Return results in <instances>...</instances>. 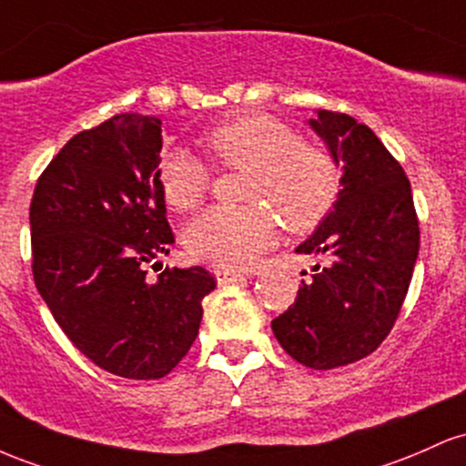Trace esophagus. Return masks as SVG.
<instances>
[{
  "instance_id": "34e87169",
  "label": "esophagus",
  "mask_w": 466,
  "mask_h": 466,
  "mask_svg": "<svg viewBox=\"0 0 466 466\" xmlns=\"http://www.w3.org/2000/svg\"><path fill=\"white\" fill-rule=\"evenodd\" d=\"M213 275H216V279H218V284H219V286H227V284H233V281L244 279V275L239 273V270H233V268H222V266H219V268L213 270Z\"/></svg>"
}]
</instances>
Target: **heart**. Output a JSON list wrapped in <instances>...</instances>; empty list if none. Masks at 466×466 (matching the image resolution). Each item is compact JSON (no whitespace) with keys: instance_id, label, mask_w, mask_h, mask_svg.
Listing matches in <instances>:
<instances>
[{"instance_id":"b5f03b06","label":"heart","mask_w":466,"mask_h":466,"mask_svg":"<svg viewBox=\"0 0 466 466\" xmlns=\"http://www.w3.org/2000/svg\"><path fill=\"white\" fill-rule=\"evenodd\" d=\"M213 158L228 169H248L239 208L216 207L200 213L185 231L196 259L222 268H247L279 235V217L292 233L319 227L341 191L337 160L317 145L301 143L286 123L268 114H239L208 129L202 138ZM211 174L191 151L174 147L158 165L165 202L191 211L205 200Z\"/></svg>"}]
</instances>
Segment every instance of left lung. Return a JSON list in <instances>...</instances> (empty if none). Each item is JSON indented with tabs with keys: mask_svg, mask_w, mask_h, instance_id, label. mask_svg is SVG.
<instances>
[{
	"mask_svg": "<svg viewBox=\"0 0 466 466\" xmlns=\"http://www.w3.org/2000/svg\"><path fill=\"white\" fill-rule=\"evenodd\" d=\"M341 167V191L317 231L295 250L326 258L297 299L273 319L292 359L332 370L368 357L399 317L420 247L411 187L368 125L319 109L308 120Z\"/></svg>",
	"mask_w": 466,
	"mask_h": 466,
	"instance_id": "8db88e82",
	"label": "left lung"
}]
</instances>
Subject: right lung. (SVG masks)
Masks as SVG:
<instances>
[{
  "label": "right lung",
  "mask_w": 466,
  "mask_h": 466,
  "mask_svg": "<svg viewBox=\"0 0 466 466\" xmlns=\"http://www.w3.org/2000/svg\"><path fill=\"white\" fill-rule=\"evenodd\" d=\"M163 123L116 114L78 132L36 180L33 275L52 317L92 363L163 379L196 341L216 279L202 266L143 268L174 244L158 185Z\"/></svg>",
  "instance_id": "right-lung-1"
}]
</instances>
